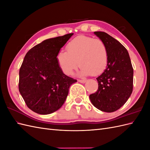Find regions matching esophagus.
<instances>
[{"mask_svg": "<svg viewBox=\"0 0 150 150\" xmlns=\"http://www.w3.org/2000/svg\"><path fill=\"white\" fill-rule=\"evenodd\" d=\"M78 82L83 83H86L87 82V81L86 80H78Z\"/></svg>", "mask_w": 150, "mask_h": 150, "instance_id": "34e87169", "label": "esophagus"}]
</instances>
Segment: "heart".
Listing matches in <instances>:
<instances>
[{
  "label": "heart",
  "instance_id": "b5f03b06",
  "mask_svg": "<svg viewBox=\"0 0 150 150\" xmlns=\"http://www.w3.org/2000/svg\"><path fill=\"white\" fill-rule=\"evenodd\" d=\"M67 50L59 51L56 57L59 67L67 75H72L79 64L82 76L100 74L107 65V47L98 38L79 36L68 43Z\"/></svg>",
  "mask_w": 150,
  "mask_h": 150
}]
</instances>
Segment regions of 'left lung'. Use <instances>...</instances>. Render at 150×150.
Returning a JSON list of instances; mask_svg holds the SVG:
<instances>
[{"label": "left lung", "mask_w": 150, "mask_h": 150, "mask_svg": "<svg viewBox=\"0 0 150 150\" xmlns=\"http://www.w3.org/2000/svg\"><path fill=\"white\" fill-rule=\"evenodd\" d=\"M94 34L105 43L108 50L106 69L96 78L98 89L89 95L93 105L106 112L119 109L129 98L133 90V75L127 50L119 41L104 32Z\"/></svg>", "instance_id": "obj_1"}]
</instances>
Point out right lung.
Masks as SVG:
<instances>
[{
  "instance_id": "add662e5",
  "label": "right lung",
  "mask_w": 150,
  "mask_h": 150,
  "mask_svg": "<svg viewBox=\"0 0 150 150\" xmlns=\"http://www.w3.org/2000/svg\"><path fill=\"white\" fill-rule=\"evenodd\" d=\"M74 33L45 40L26 54L19 71V91L27 106L40 114L60 109L76 80L59 67L57 54Z\"/></svg>"
}]
</instances>
